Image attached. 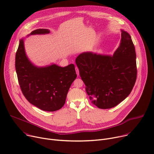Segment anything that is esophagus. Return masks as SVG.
<instances>
[{"label": "esophagus", "instance_id": "esophagus-1", "mask_svg": "<svg viewBox=\"0 0 154 154\" xmlns=\"http://www.w3.org/2000/svg\"><path fill=\"white\" fill-rule=\"evenodd\" d=\"M75 71H76V74H77V75H79V69L77 67H75Z\"/></svg>", "mask_w": 154, "mask_h": 154}]
</instances>
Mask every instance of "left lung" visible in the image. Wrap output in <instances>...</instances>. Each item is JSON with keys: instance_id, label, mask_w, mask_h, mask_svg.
I'll use <instances>...</instances> for the list:
<instances>
[{"instance_id": "obj_1", "label": "left lung", "mask_w": 154, "mask_h": 154, "mask_svg": "<svg viewBox=\"0 0 154 154\" xmlns=\"http://www.w3.org/2000/svg\"><path fill=\"white\" fill-rule=\"evenodd\" d=\"M136 54L131 36L122 30L112 56L83 53L75 60L91 103L100 109L114 107L131 93L137 78Z\"/></svg>"}]
</instances>
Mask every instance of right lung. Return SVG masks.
Instances as JSON below:
<instances>
[{
  "label": "right lung",
  "mask_w": 154,
  "mask_h": 154,
  "mask_svg": "<svg viewBox=\"0 0 154 154\" xmlns=\"http://www.w3.org/2000/svg\"><path fill=\"white\" fill-rule=\"evenodd\" d=\"M50 31L38 29L31 34H48ZM15 68L21 90L31 104L40 109L53 112L65 104L67 92L77 77L73 64L62 67L56 64L37 67L27 58L24 40L21 39L15 56Z\"/></svg>",
  "instance_id": "right-lung-1"
}]
</instances>
